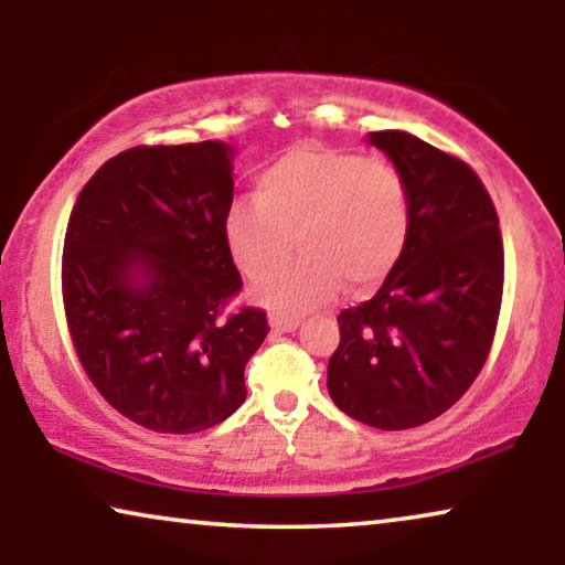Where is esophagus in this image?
Here are the masks:
<instances>
[{
  "label": "esophagus",
  "instance_id": "esophagus-1",
  "mask_svg": "<svg viewBox=\"0 0 565 565\" xmlns=\"http://www.w3.org/2000/svg\"><path fill=\"white\" fill-rule=\"evenodd\" d=\"M269 323L279 331H294L301 323V317H296V313H289V311H271Z\"/></svg>",
  "mask_w": 565,
  "mask_h": 565
}]
</instances>
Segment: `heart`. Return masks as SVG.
<instances>
[{"label": "heart", "instance_id": "b5f03b06", "mask_svg": "<svg viewBox=\"0 0 565 565\" xmlns=\"http://www.w3.org/2000/svg\"><path fill=\"white\" fill-rule=\"evenodd\" d=\"M408 186L386 159L329 147H296L256 177V202H234L224 238L238 269L262 279L292 247L305 254L266 277L259 294L286 309L327 299L347 281L374 289L404 254Z\"/></svg>", "mask_w": 565, "mask_h": 565}]
</instances>
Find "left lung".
<instances>
[{
    "instance_id": "left-lung-1",
    "label": "left lung",
    "mask_w": 565,
    "mask_h": 565,
    "mask_svg": "<svg viewBox=\"0 0 565 565\" xmlns=\"http://www.w3.org/2000/svg\"><path fill=\"white\" fill-rule=\"evenodd\" d=\"M408 186L411 232L374 299L339 313L329 394L381 431L428 424L489 359L503 299L499 214L476 171L406 131H374Z\"/></svg>"
}]
</instances>
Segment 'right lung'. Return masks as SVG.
Masks as SVG:
<instances>
[{
    "instance_id": "1",
    "label": "right lung",
    "mask_w": 565,
    "mask_h": 565,
    "mask_svg": "<svg viewBox=\"0 0 565 565\" xmlns=\"http://www.w3.org/2000/svg\"><path fill=\"white\" fill-rule=\"evenodd\" d=\"M232 147H131L76 196L62 299L76 359L111 408L157 434H196L244 404V369L269 333L234 306L224 238Z\"/></svg>"
}]
</instances>
